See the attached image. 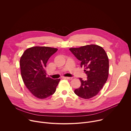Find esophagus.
Listing matches in <instances>:
<instances>
[{
    "mask_svg": "<svg viewBox=\"0 0 131 131\" xmlns=\"http://www.w3.org/2000/svg\"><path fill=\"white\" fill-rule=\"evenodd\" d=\"M63 79L67 80H71L72 79V77H63Z\"/></svg>",
    "mask_w": 131,
    "mask_h": 131,
    "instance_id": "esophagus-1",
    "label": "esophagus"
}]
</instances>
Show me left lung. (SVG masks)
Returning <instances> with one entry per match:
<instances>
[{"label":"left lung","instance_id":"left-lung-1","mask_svg":"<svg viewBox=\"0 0 131 131\" xmlns=\"http://www.w3.org/2000/svg\"><path fill=\"white\" fill-rule=\"evenodd\" d=\"M69 50L81 61L88 78H80L81 86L75 94L84 99H90L98 94L106 83L109 74V59L105 50L96 45H88Z\"/></svg>","mask_w":131,"mask_h":131}]
</instances>
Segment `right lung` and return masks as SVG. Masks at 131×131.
<instances>
[{
    "mask_svg": "<svg viewBox=\"0 0 131 131\" xmlns=\"http://www.w3.org/2000/svg\"><path fill=\"white\" fill-rule=\"evenodd\" d=\"M58 49L32 47L27 49L20 60L21 74L27 89L36 97L45 99L54 93L60 79L46 77L45 68L49 58Z\"/></svg>",
    "mask_w": 131,
    "mask_h": 131,
    "instance_id": "right-lung-1",
    "label": "right lung"
}]
</instances>
